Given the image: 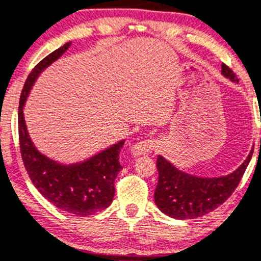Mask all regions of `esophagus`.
Wrapping results in <instances>:
<instances>
[{"mask_svg": "<svg viewBox=\"0 0 261 261\" xmlns=\"http://www.w3.org/2000/svg\"><path fill=\"white\" fill-rule=\"evenodd\" d=\"M154 147V142L152 139H143L140 142L135 143L131 147V153L134 156H144V154H149Z\"/></svg>", "mask_w": 261, "mask_h": 261, "instance_id": "34e87169", "label": "esophagus"}]
</instances>
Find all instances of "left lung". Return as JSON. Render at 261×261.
Instances as JSON below:
<instances>
[{"label": "left lung", "instance_id": "left-lung-1", "mask_svg": "<svg viewBox=\"0 0 261 261\" xmlns=\"http://www.w3.org/2000/svg\"><path fill=\"white\" fill-rule=\"evenodd\" d=\"M222 74L237 82L233 70L222 63ZM261 121V118H260ZM252 152L236 171L225 177L200 178L178 170L163 156H157L159 182L154 201L159 210L178 220L196 218L215 211L229 199L245 174Z\"/></svg>", "mask_w": 261, "mask_h": 261}]
</instances>
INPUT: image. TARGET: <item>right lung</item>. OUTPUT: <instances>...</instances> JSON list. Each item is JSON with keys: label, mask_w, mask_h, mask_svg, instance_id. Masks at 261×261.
Here are the masks:
<instances>
[{"label": "right lung", "mask_w": 261, "mask_h": 261, "mask_svg": "<svg viewBox=\"0 0 261 261\" xmlns=\"http://www.w3.org/2000/svg\"><path fill=\"white\" fill-rule=\"evenodd\" d=\"M70 43L51 51L40 61L27 76L19 100L18 131L23 164L39 192L58 210L76 216H91L110 205L114 180L121 170L119 152L125 140L112 145L84 163L60 165L37 151L28 136L23 107L39 74L67 50Z\"/></svg>", "instance_id": "right-lung-1"}]
</instances>
